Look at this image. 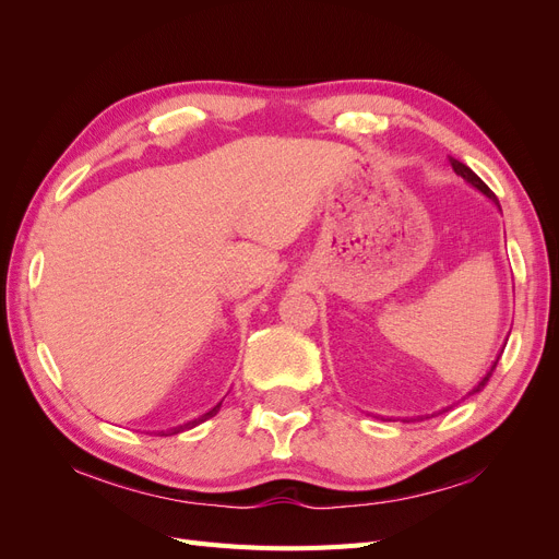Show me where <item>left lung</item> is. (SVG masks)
Listing matches in <instances>:
<instances>
[{
    "label": "left lung",
    "mask_w": 559,
    "mask_h": 559,
    "mask_svg": "<svg viewBox=\"0 0 559 559\" xmlns=\"http://www.w3.org/2000/svg\"><path fill=\"white\" fill-rule=\"evenodd\" d=\"M450 163H452V170L456 173V175H460L466 183H471L473 186V189H478L483 195H487L489 200H492L495 202V205H499V200H497V195L492 193V191H489V186L476 175V173H473L471 170V167L468 165H464V163H460V160H454V158H450ZM506 341H509V337H506ZM503 347H506V343H503ZM503 347H501V352H503ZM501 352L497 354V359L492 361V366H489V370H487V373L478 380V384L476 386H473V389H468V394L466 396H473V394H478V392H483V389H485V384H487V380L489 378H492V373H495V368H497V364H499V359H501ZM448 408H441V411H438V413H433V415H441V413H445ZM431 415V417H433ZM425 417H429V415H425ZM425 417H417V419H425ZM403 421H415V417H403Z\"/></svg>",
    "instance_id": "obj_1"
}]
</instances>
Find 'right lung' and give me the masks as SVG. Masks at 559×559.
<instances>
[{
	"label": "right lung",
	"instance_id": "right-lung-1",
	"mask_svg": "<svg viewBox=\"0 0 559 559\" xmlns=\"http://www.w3.org/2000/svg\"><path fill=\"white\" fill-rule=\"evenodd\" d=\"M218 408H222V401H218L214 408H210L207 413H202L200 417H195V419H191V421H186V425H179V427H170V429H165V431H156L158 436H177V433H181V431H186V429H193V427H198V425H202V421L205 419H210V417H214L216 413H218Z\"/></svg>",
	"mask_w": 559,
	"mask_h": 559
}]
</instances>
